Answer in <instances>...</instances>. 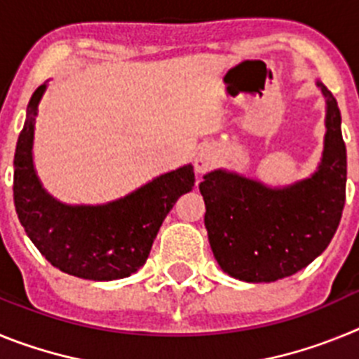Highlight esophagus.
I'll return each instance as SVG.
<instances>
[{
  "label": "esophagus",
  "instance_id": "1",
  "mask_svg": "<svg viewBox=\"0 0 359 359\" xmlns=\"http://www.w3.org/2000/svg\"><path fill=\"white\" fill-rule=\"evenodd\" d=\"M215 163V152L212 151L210 147H205L198 152V156H196V170L198 172H207L208 169H212Z\"/></svg>",
  "mask_w": 359,
  "mask_h": 359
}]
</instances>
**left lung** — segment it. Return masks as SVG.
I'll return each mask as SVG.
<instances>
[{
    "label": "left lung",
    "instance_id": "1",
    "mask_svg": "<svg viewBox=\"0 0 359 359\" xmlns=\"http://www.w3.org/2000/svg\"><path fill=\"white\" fill-rule=\"evenodd\" d=\"M327 104L322 161L311 177L271 189L228 170L199 183L205 226L221 269L246 282L290 277L327 248L340 224L347 183V151L336 98L320 81Z\"/></svg>",
    "mask_w": 359,
    "mask_h": 359
}]
</instances>
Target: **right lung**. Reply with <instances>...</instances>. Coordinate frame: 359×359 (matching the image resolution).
<instances>
[{"label":"right lung","mask_w":359,"mask_h":359,"mask_svg":"<svg viewBox=\"0 0 359 359\" xmlns=\"http://www.w3.org/2000/svg\"><path fill=\"white\" fill-rule=\"evenodd\" d=\"M46 84L27 107L14 154V205L27 236L46 261L88 280H116L147 261L163 219L177 198L194 187L192 165L154 177L135 192L106 205H65L41 185L32 160L37 106Z\"/></svg>","instance_id":"add662e5"}]
</instances>
